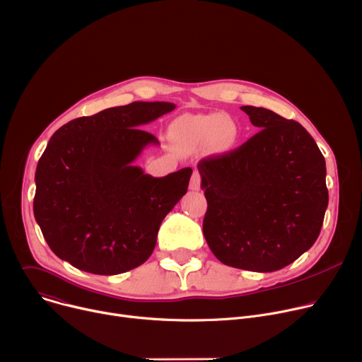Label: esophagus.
<instances>
[{"label":"esophagus","mask_w":362,"mask_h":362,"mask_svg":"<svg viewBox=\"0 0 362 362\" xmlns=\"http://www.w3.org/2000/svg\"><path fill=\"white\" fill-rule=\"evenodd\" d=\"M189 187H190V190H199V187H200V173L197 170L193 172Z\"/></svg>","instance_id":"obj_1"}]
</instances>
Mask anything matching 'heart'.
Segmentation results:
<instances>
[{
    "label": "heart",
    "mask_w": 362,
    "mask_h": 362,
    "mask_svg": "<svg viewBox=\"0 0 362 362\" xmlns=\"http://www.w3.org/2000/svg\"><path fill=\"white\" fill-rule=\"evenodd\" d=\"M169 138L183 151H192L211 142L220 149L228 151L238 142L240 129L221 113L186 115L170 124Z\"/></svg>",
    "instance_id": "obj_1"
}]
</instances>
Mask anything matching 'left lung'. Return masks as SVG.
<instances>
[{
  "label": "left lung",
  "instance_id": "1",
  "mask_svg": "<svg viewBox=\"0 0 362 362\" xmlns=\"http://www.w3.org/2000/svg\"><path fill=\"white\" fill-rule=\"evenodd\" d=\"M240 109L262 131L199 162L207 200L203 234L223 264L269 273L315 243L328 206L325 159L296 120L266 107Z\"/></svg>",
  "mask_w": 362,
  "mask_h": 362
}]
</instances>
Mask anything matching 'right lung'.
Listing matches in <instances>:
<instances>
[{"label": "right lung", "instance_id": "right-lung-1", "mask_svg": "<svg viewBox=\"0 0 362 362\" xmlns=\"http://www.w3.org/2000/svg\"><path fill=\"white\" fill-rule=\"evenodd\" d=\"M170 102H132L76 117L49 139L35 172L34 216L49 249L75 269L113 276L144 264L192 169L165 177L134 162L159 141L139 128Z\"/></svg>", "mask_w": 362, "mask_h": 362}]
</instances>
